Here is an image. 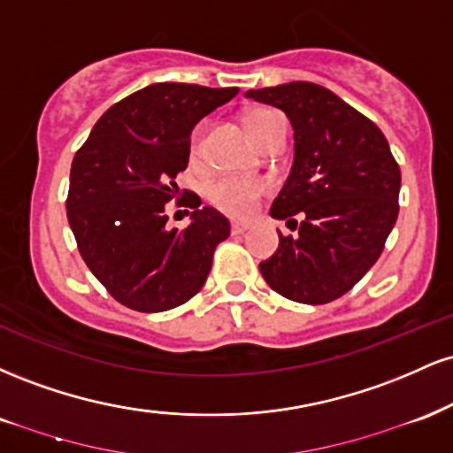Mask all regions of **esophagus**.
I'll return each instance as SVG.
<instances>
[{"label": "esophagus", "mask_w": 453, "mask_h": 453, "mask_svg": "<svg viewBox=\"0 0 453 453\" xmlns=\"http://www.w3.org/2000/svg\"><path fill=\"white\" fill-rule=\"evenodd\" d=\"M249 230L247 223H241V221H232V234L234 236H238V234H244Z\"/></svg>", "instance_id": "obj_1"}]
</instances>
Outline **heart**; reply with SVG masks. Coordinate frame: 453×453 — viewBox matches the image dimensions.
Returning a JSON list of instances; mask_svg holds the SVG:
<instances>
[{
    "label": "heart",
    "mask_w": 453,
    "mask_h": 453,
    "mask_svg": "<svg viewBox=\"0 0 453 453\" xmlns=\"http://www.w3.org/2000/svg\"><path fill=\"white\" fill-rule=\"evenodd\" d=\"M277 117L279 114L268 111V108H253V111L244 114L242 121L249 136L259 144L268 126ZM202 134H204V126H197L194 134H191V155H197V150H200ZM266 189L268 185L262 179H234V176H226V179L212 180L209 189H206V197L211 200V204H215L226 215L244 219V217H249L256 211L257 202L262 200Z\"/></svg>",
    "instance_id": "1"
}]
</instances>
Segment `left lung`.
<instances>
[{"label":"left lung","instance_id":"1","mask_svg":"<svg viewBox=\"0 0 453 453\" xmlns=\"http://www.w3.org/2000/svg\"><path fill=\"white\" fill-rule=\"evenodd\" d=\"M294 127V165L270 215L298 227L259 264L274 292L303 304L341 298L381 256L398 217L400 168L386 136L336 93L315 82L247 91ZM300 214L303 222H296Z\"/></svg>","mask_w":453,"mask_h":453}]
</instances>
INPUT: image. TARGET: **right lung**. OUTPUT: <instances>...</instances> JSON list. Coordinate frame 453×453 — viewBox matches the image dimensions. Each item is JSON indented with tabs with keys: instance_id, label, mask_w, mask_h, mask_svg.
Listing matches in <instances>:
<instances>
[{
	"instance_id": "1",
	"label": "right lung",
	"mask_w": 453,
	"mask_h": 453,
	"mask_svg": "<svg viewBox=\"0 0 453 453\" xmlns=\"http://www.w3.org/2000/svg\"><path fill=\"white\" fill-rule=\"evenodd\" d=\"M236 93L155 82L108 108L76 150L67 221L87 266L127 309L161 313L185 304L206 283L217 244L230 236V221L212 206L200 209L197 196L185 202L194 209L185 230L165 227V204L179 196L191 129Z\"/></svg>"
}]
</instances>
